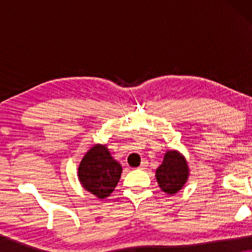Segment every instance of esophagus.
<instances>
[{
    "instance_id": "esophagus-1",
    "label": "esophagus",
    "mask_w": 252,
    "mask_h": 252,
    "mask_svg": "<svg viewBox=\"0 0 252 252\" xmlns=\"http://www.w3.org/2000/svg\"><path fill=\"white\" fill-rule=\"evenodd\" d=\"M147 166H148L147 161H142V163H141V165L139 166V168H140V170H146Z\"/></svg>"
}]
</instances>
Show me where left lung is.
<instances>
[{
    "label": "left lung",
    "instance_id": "8db88e82",
    "mask_svg": "<svg viewBox=\"0 0 252 252\" xmlns=\"http://www.w3.org/2000/svg\"><path fill=\"white\" fill-rule=\"evenodd\" d=\"M156 179L160 189L166 194H175L184 187L188 179V165L184 156L177 151H167L163 164L157 168Z\"/></svg>",
    "mask_w": 252,
    "mask_h": 252
}]
</instances>
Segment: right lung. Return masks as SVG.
Masks as SVG:
<instances>
[{"mask_svg":"<svg viewBox=\"0 0 252 252\" xmlns=\"http://www.w3.org/2000/svg\"><path fill=\"white\" fill-rule=\"evenodd\" d=\"M122 166L105 146H94L82 158L78 168L79 180L86 190L98 198L111 194L122 175Z\"/></svg>","mask_w":252,"mask_h":252,"instance_id":"add662e5","label":"right lung"}]
</instances>
